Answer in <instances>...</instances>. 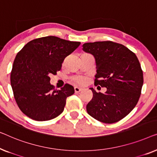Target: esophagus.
I'll return each mask as SVG.
<instances>
[{
	"label": "esophagus",
	"mask_w": 157,
	"mask_h": 157,
	"mask_svg": "<svg viewBox=\"0 0 157 157\" xmlns=\"http://www.w3.org/2000/svg\"><path fill=\"white\" fill-rule=\"evenodd\" d=\"M82 90V88H79L78 87H75V92H81Z\"/></svg>",
	"instance_id": "1"
}]
</instances>
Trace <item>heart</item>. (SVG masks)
Returning <instances> with one entry per match:
<instances>
[{
    "instance_id": "obj_1",
    "label": "heart",
    "mask_w": 157,
    "mask_h": 157,
    "mask_svg": "<svg viewBox=\"0 0 157 157\" xmlns=\"http://www.w3.org/2000/svg\"><path fill=\"white\" fill-rule=\"evenodd\" d=\"M74 80H75V82H76L77 83L79 84V85H83L85 82V79L83 78H75Z\"/></svg>"
}]
</instances>
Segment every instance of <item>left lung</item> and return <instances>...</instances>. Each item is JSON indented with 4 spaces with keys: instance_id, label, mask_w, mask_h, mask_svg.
Masks as SVG:
<instances>
[{
    "instance_id": "obj_1",
    "label": "left lung",
    "mask_w": 157,
    "mask_h": 157,
    "mask_svg": "<svg viewBox=\"0 0 157 157\" xmlns=\"http://www.w3.org/2000/svg\"><path fill=\"white\" fill-rule=\"evenodd\" d=\"M82 50L95 59L94 85L107 88L104 94L90 88L93 98L86 107L87 113L103 123L118 122L140 99L144 82L140 61L127 47L112 41L85 43Z\"/></svg>"
}]
</instances>
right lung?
Returning <instances> with one entry per match:
<instances>
[{
	"instance_id": "1",
	"label": "right lung",
	"mask_w": 157,
	"mask_h": 157,
	"mask_svg": "<svg viewBox=\"0 0 157 157\" xmlns=\"http://www.w3.org/2000/svg\"><path fill=\"white\" fill-rule=\"evenodd\" d=\"M80 45L56 36L37 38L28 43L13 62L10 84L15 101L24 114L36 121H47L63 112L66 99L75 93L65 84L55 90L50 75H56L62 63Z\"/></svg>"
}]
</instances>
